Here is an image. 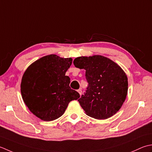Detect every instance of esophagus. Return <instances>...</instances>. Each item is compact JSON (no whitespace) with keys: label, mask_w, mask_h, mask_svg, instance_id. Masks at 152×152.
Returning <instances> with one entry per match:
<instances>
[{"label":"esophagus","mask_w":152,"mask_h":152,"mask_svg":"<svg viewBox=\"0 0 152 152\" xmlns=\"http://www.w3.org/2000/svg\"><path fill=\"white\" fill-rule=\"evenodd\" d=\"M77 92H79V94L80 95H81V94H82V88H79V90H77Z\"/></svg>","instance_id":"34e87169"}]
</instances>
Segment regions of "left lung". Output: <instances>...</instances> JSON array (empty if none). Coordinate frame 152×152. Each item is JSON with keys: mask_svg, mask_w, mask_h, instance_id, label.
I'll list each match as a JSON object with an SVG mask.
<instances>
[{"mask_svg": "<svg viewBox=\"0 0 152 152\" xmlns=\"http://www.w3.org/2000/svg\"><path fill=\"white\" fill-rule=\"evenodd\" d=\"M76 67L86 70L88 86L78 101L86 115L106 119L118 111L128 92V79L118 64L101 55L75 58Z\"/></svg>", "mask_w": 152, "mask_h": 152, "instance_id": "1", "label": "left lung"}]
</instances>
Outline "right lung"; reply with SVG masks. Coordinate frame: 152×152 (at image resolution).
I'll return each instance as SVG.
<instances>
[{"mask_svg": "<svg viewBox=\"0 0 152 152\" xmlns=\"http://www.w3.org/2000/svg\"><path fill=\"white\" fill-rule=\"evenodd\" d=\"M72 58L47 55L34 61L24 72L21 94L25 104L38 118L45 121L56 119L64 113L69 102L80 95L70 88L66 72Z\"/></svg>", "mask_w": 152, "mask_h": 152, "instance_id": "right-lung-1", "label": "right lung"}]
</instances>
